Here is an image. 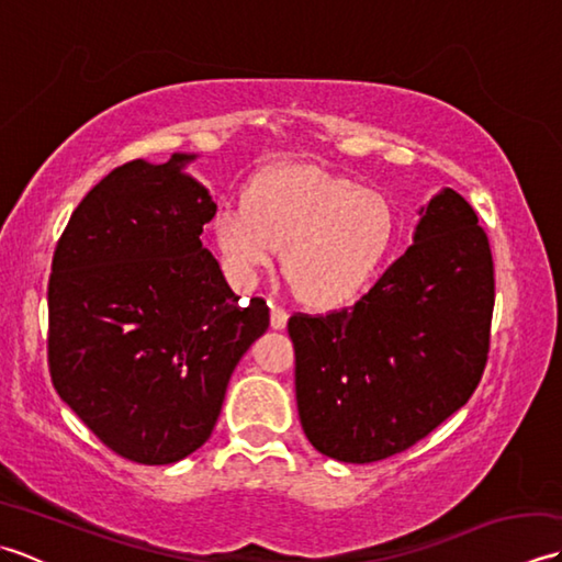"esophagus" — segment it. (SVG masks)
I'll return each instance as SVG.
<instances>
[{
	"instance_id": "34e87169",
	"label": "esophagus",
	"mask_w": 562,
	"mask_h": 562,
	"mask_svg": "<svg viewBox=\"0 0 562 562\" xmlns=\"http://www.w3.org/2000/svg\"><path fill=\"white\" fill-rule=\"evenodd\" d=\"M288 312H284L282 306H278V304H270V326L274 328V330H282L284 326H288Z\"/></svg>"
}]
</instances>
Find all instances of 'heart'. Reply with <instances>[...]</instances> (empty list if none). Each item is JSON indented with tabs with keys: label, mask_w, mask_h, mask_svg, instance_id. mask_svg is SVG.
<instances>
[{
	"label": "heart",
	"mask_w": 562,
	"mask_h": 562,
	"mask_svg": "<svg viewBox=\"0 0 562 562\" xmlns=\"http://www.w3.org/2000/svg\"><path fill=\"white\" fill-rule=\"evenodd\" d=\"M396 212L384 193L316 166H270L241 190V210L214 220V246L250 284L282 248V274L314 308L355 302L386 260Z\"/></svg>",
	"instance_id": "heart-1"
}]
</instances>
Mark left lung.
<instances>
[{"label": "left lung", "mask_w": 562, "mask_h": 562, "mask_svg": "<svg viewBox=\"0 0 562 562\" xmlns=\"http://www.w3.org/2000/svg\"><path fill=\"white\" fill-rule=\"evenodd\" d=\"M413 246L352 308L296 314V408L306 439L345 463L413 447L457 413L487 362L493 256L473 207L441 188Z\"/></svg>", "instance_id": "obj_1"}]
</instances>
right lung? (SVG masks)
Returning a JSON list of instances; mask_svg holds the SVG:
<instances>
[{
    "label": "right lung",
    "instance_id": "add662e5",
    "mask_svg": "<svg viewBox=\"0 0 562 562\" xmlns=\"http://www.w3.org/2000/svg\"><path fill=\"white\" fill-rule=\"evenodd\" d=\"M195 154L135 159L71 212L47 284L53 386L123 459L164 465L210 439L232 372L270 326L226 284L200 234L217 205Z\"/></svg>",
    "mask_w": 562,
    "mask_h": 562
}]
</instances>
